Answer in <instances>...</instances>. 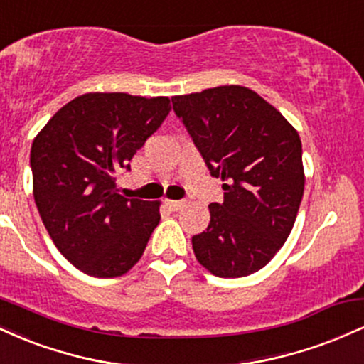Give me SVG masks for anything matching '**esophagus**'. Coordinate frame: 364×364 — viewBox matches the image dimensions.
I'll return each instance as SVG.
<instances>
[{
  "mask_svg": "<svg viewBox=\"0 0 364 364\" xmlns=\"http://www.w3.org/2000/svg\"><path fill=\"white\" fill-rule=\"evenodd\" d=\"M185 200H166V205H168L171 210H179V208L185 207Z\"/></svg>",
  "mask_w": 364,
  "mask_h": 364,
  "instance_id": "obj_1",
  "label": "esophagus"
}]
</instances>
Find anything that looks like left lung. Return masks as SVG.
<instances>
[{
  "instance_id": "8db88e82",
  "label": "left lung",
  "mask_w": 364,
  "mask_h": 364,
  "mask_svg": "<svg viewBox=\"0 0 364 364\" xmlns=\"http://www.w3.org/2000/svg\"><path fill=\"white\" fill-rule=\"evenodd\" d=\"M173 109L224 181V202L208 205V228L191 237L196 260L224 279L258 272L289 237L303 198L298 132L243 85L174 95Z\"/></svg>"
}]
</instances>
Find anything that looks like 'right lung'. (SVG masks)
<instances>
[{"label": "right lung", "instance_id": "1", "mask_svg": "<svg viewBox=\"0 0 364 364\" xmlns=\"http://www.w3.org/2000/svg\"><path fill=\"white\" fill-rule=\"evenodd\" d=\"M171 111L169 97L89 92L75 97L32 141V191L53 243L99 279L133 269L157 228L161 202L118 193L116 174Z\"/></svg>", "mask_w": 364, "mask_h": 364}]
</instances>
